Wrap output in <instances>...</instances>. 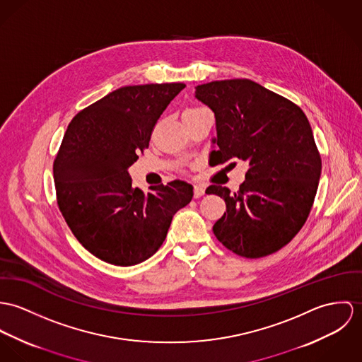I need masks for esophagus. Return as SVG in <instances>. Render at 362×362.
Segmentation results:
<instances>
[{"mask_svg":"<svg viewBox=\"0 0 362 362\" xmlns=\"http://www.w3.org/2000/svg\"><path fill=\"white\" fill-rule=\"evenodd\" d=\"M193 193H194V199H199L201 196H204V193H205V187H204V186H200V185H197V186H194Z\"/></svg>","mask_w":362,"mask_h":362,"instance_id":"1","label":"esophagus"}]
</instances>
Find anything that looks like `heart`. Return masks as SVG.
Returning a JSON list of instances; mask_svg holds the SVG:
<instances>
[{
	"label": "heart",
	"instance_id": "1",
	"mask_svg": "<svg viewBox=\"0 0 362 362\" xmlns=\"http://www.w3.org/2000/svg\"><path fill=\"white\" fill-rule=\"evenodd\" d=\"M202 110H206V108H202V107H193V108H189L186 112H197V111H202Z\"/></svg>",
	"mask_w": 362,
	"mask_h": 362
}]
</instances>
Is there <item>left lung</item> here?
Here are the masks:
<instances>
[{"mask_svg": "<svg viewBox=\"0 0 362 362\" xmlns=\"http://www.w3.org/2000/svg\"><path fill=\"white\" fill-rule=\"evenodd\" d=\"M196 97L216 119V163L248 162L236 193L212 185L206 194L225 200L226 212L212 228L228 250L245 258L279 251L300 232L315 200L321 154L303 110L248 79L196 87Z\"/></svg>", "mask_w": 362, "mask_h": 362, "instance_id": "8db88e82", "label": "left lung"}]
</instances>
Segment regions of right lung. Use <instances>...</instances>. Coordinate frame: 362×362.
<instances>
[{
	"mask_svg": "<svg viewBox=\"0 0 362 362\" xmlns=\"http://www.w3.org/2000/svg\"><path fill=\"white\" fill-rule=\"evenodd\" d=\"M185 87L124 86L79 111L66 129L52 168L57 204L81 245L108 264L130 267L154 255L173 215L193 199L186 182L143 193L127 173Z\"/></svg>",
	"mask_w": 362,
	"mask_h": 362,
	"instance_id": "add662e5",
	"label": "right lung"
}]
</instances>
